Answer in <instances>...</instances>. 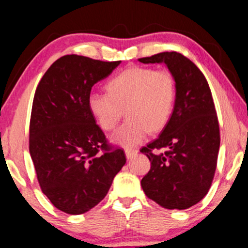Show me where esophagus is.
I'll return each instance as SVG.
<instances>
[{"instance_id":"esophagus-1","label":"esophagus","mask_w":248,"mask_h":248,"mask_svg":"<svg viewBox=\"0 0 248 248\" xmlns=\"http://www.w3.org/2000/svg\"><path fill=\"white\" fill-rule=\"evenodd\" d=\"M137 154H138V151H137V149H132V148L125 149V155H126L127 160H132Z\"/></svg>"}]
</instances>
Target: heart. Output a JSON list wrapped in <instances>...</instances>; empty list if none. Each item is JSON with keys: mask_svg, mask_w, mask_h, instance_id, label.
<instances>
[{"mask_svg": "<svg viewBox=\"0 0 248 248\" xmlns=\"http://www.w3.org/2000/svg\"><path fill=\"white\" fill-rule=\"evenodd\" d=\"M107 91L91 93L88 108L105 131L117 126L124 110L127 119L111 138L124 147H133L148 132L164 129L175 108L176 82L167 69L127 68L107 82Z\"/></svg>", "mask_w": 248, "mask_h": 248, "instance_id": "obj_1", "label": "heart"}]
</instances>
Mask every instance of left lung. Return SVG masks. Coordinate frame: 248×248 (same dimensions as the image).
<instances>
[{"label":"left lung","mask_w":248,"mask_h":248,"mask_svg":"<svg viewBox=\"0 0 248 248\" xmlns=\"http://www.w3.org/2000/svg\"><path fill=\"white\" fill-rule=\"evenodd\" d=\"M138 61L164 63L176 82L169 122L157 139L140 149L151 161L141 187L163 208L187 209L208 193L217 164L221 138L212 92L203 73L184 55L166 51Z\"/></svg>","instance_id":"left-lung-1"}]
</instances>
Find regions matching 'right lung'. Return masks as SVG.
<instances>
[{
    "mask_svg": "<svg viewBox=\"0 0 248 248\" xmlns=\"http://www.w3.org/2000/svg\"><path fill=\"white\" fill-rule=\"evenodd\" d=\"M119 63L65 55L51 64L36 87L30 154L41 191L70 215L95 207L126 162L123 149L108 143L87 102L94 84Z\"/></svg>",
    "mask_w": 248,
    "mask_h": 248,
    "instance_id": "1",
    "label": "right lung"
}]
</instances>
